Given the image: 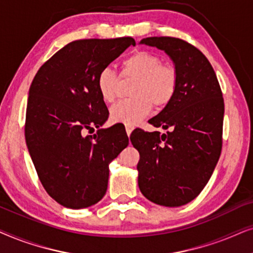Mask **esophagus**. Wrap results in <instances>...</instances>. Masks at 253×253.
<instances>
[{"mask_svg": "<svg viewBox=\"0 0 253 253\" xmlns=\"http://www.w3.org/2000/svg\"><path fill=\"white\" fill-rule=\"evenodd\" d=\"M125 127H126V133H127V135H130V133H132L133 132V129H134V126H133V125H126V126H125Z\"/></svg>", "mask_w": 253, "mask_h": 253, "instance_id": "34e87169", "label": "esophagus"}]
</instances>
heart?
Segmentation results:
<instances>
[{"label":"heart","mask_w":253,"mask_h":253,"mask_svg":"<svg viewBox=\"0 0 253 253\" xmlns=\"http://www.w3.org/2000/svg\"><path fill=\"white\" fill-rule=\"evenodd\" d=\"M121 76L136 79L132 87L134 98L123 99L110 110L112 121L135 125L154 109H163L173 99L178 86V74L173 66L163 63L157 54L140 50L126 58L121 63ZM117 74L110 68L100 70L97 76V89L105 103L116 99Z\"/></svg>","instance_id":"1"}]
</instances>
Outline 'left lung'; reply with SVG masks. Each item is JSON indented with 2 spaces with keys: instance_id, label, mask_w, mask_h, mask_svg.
<instances>
[{
  "instance_id": "obj_1",
  "label": "left lung",
  "mask_w": 253,
  "mask_h": 253,
  "mask_svg": "<svg viewBox=\"0 0 253 253\" xmlns=\"http://www.w3.org/2000/svg\"><path fill=\"white\" fill-rule=\"evenodd\" d=\"M164 50L178 74L173 99L149 124L167 130H134L140 153L137 183L153 203L179 207L197 198L211 177L222 149L224 102L206 56L179 38L149 37L140 42Z\"/></svg>"
}]
</instances>
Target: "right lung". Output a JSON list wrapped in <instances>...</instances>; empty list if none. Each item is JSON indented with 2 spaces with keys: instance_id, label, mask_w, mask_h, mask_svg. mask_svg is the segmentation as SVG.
<instances>
[{
  "instance_id": "add662e5",
  "label": "right lung",
  "mask_w": 253,
  "mask_h": 253,
  "mask_svg": "<svg viewBox=\"0 0 253 253\" xmlns=\"http://www.w3.org/2000/svg\"><path fill=\"white\" fill-rule=\"evenodd\" d=\"M130 37L69 42L40 67L29 90L25 140L43 188L72 210L92 206L105 195L109 164L128 146L116 127L100 128L109 111L97 76L125 49ZM97 128L93 136L85 133Z\"/></svg>"
}]
</instances>
